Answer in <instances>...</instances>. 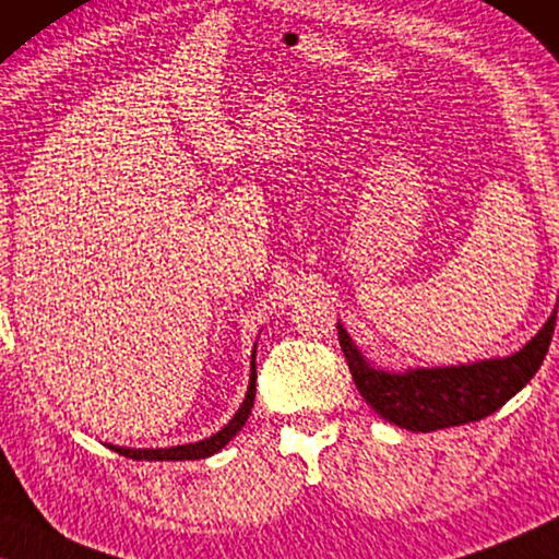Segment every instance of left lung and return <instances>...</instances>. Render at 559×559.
I'll return each instance as SVG.
<instances>
[{"label":"left lung","instance_id":"obj_1","mask_svg":"<svg viewBox=\"0 0 559 559\" xmlns=\"http://www.w3.org/2000/svg\"><path fill=\"white\" fill-rule=\"evenodd\" d=\"M555 319L557 309L537 336H532V342H526L512 357L481 359L459 367H418L405 372L374 369L361 357L347 329L342 324H336V329L352 380L372 411L413 433H430L481 420L512 400L545 359L555 334Z\"/></svg>","mask_w":559,"mask_h":559}]
</instances>
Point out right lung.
<instances>
[{
    "label": "right lung",
    "mask_w": 559,
    "mask_h": 559,
    "mask_svg": "<svg viewBox=\"0 0 559 559\" xmlns=\"http://www.w3.org/2000/svg\"><path fill=\"white\" fill-rule=\"evenodd\" d=\"M253 400H255V352H253V369H250L246 400H242L238 413L233 415V420L227 423L223 430H217L215 436L198 440V443L171 445V448H121V445H108V448L116 453L126 455V459H133V461H200V459H207V455L223 451V448L240 433V428L246 426V420L250 418V411H253Z\"/></svg>",
    "instance_id": "1"
}]
</instances>
